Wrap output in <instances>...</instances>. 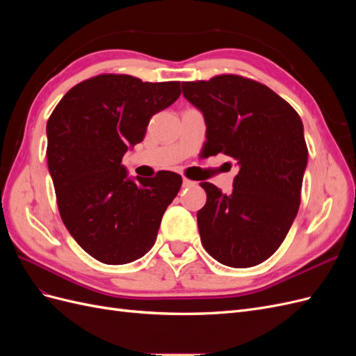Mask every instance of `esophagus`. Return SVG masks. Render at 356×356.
<instances>
[{
  "label": "esophagus",
  "mask_w": 356,
  "mask_h": 356,
  "mask_svg": "<svg viewBox=\"0 0 356 356\" xmlns=\"http://www.w3.org/2000/svg\"><path fill=\"white\" fill-rule=\"evenodd\" d=\"M196 184V182L195 181H191V179H187V178H184V179H182V187H193V186H195Z\"/></svg>",
  "instance_id": "esophagus-1"
}]
</instances>
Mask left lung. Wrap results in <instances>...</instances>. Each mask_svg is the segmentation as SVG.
Listing matches in <instances>:
<instances>
[{"mask_svg": "<svg viewBox=\"0 0 356 356\" xmlns=\"http://www.w3.org/2000/svg\"><path fill=\"white\" fill-rule=\"evenodd\" d=\"M182 95L203 114V154L224 153L239 166L233 191L202 182L207 204L197 212L200 241L224 266L266 261L298 212L307 165L303 123L267 86L239 75L182 83Z\"/></svg>", "mask_w": 356, "mask_h": 356, "instance_id": "left-lung-1", "label": "left lung"}]
</instances>
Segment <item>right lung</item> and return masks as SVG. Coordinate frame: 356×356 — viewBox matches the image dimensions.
<instances>
[{"mask_svg":"<svg viewBox=\"0 0 356 356\" xmlns=\"http://www.w3.org/2000/svg\"><path fill=\"white\" fill-rule=\"evenodd\" d=\"M181 95L179 81L144 83L101 74L67 92L47 122V165L60 218L83 250L126 264L152 250L182 178L127 177L122 159L141 143L149 118Z\"/></svg>","mask_w":356,"mask_h":356,"instance_id":"1","label":"right lung"}]
</instances>
